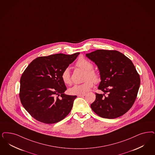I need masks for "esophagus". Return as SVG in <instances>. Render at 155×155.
I'll return each instance as SVG.
<instances>
[{
	"instance_id": "1",
	"label": "esophagus",
	"mask_w": 155,
	"mask_h": 155,
	"mask_svg": "<svg viewBox=\"0 0 155 155\" xmlns=\"http://www.w3.org/2000/svg\"><path fill=\"white\" fill-rule=\"evenodd\" d=\"M86 94L85 93H84V94H78V97H84L85 96Z\"/></svg>"
}]
</instances>
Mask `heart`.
<instances>
[{"label":"heart","instance_id":"obj_1","mask_svg":"<svg viewBox=\"0 0 155 155\" xmlns=\"http://www.w3.org/2000/svg\"><path fill=\"white\" fill-rule=\"evenodd\" d=\"M76 65L81 69L85 71L84 83L73 86L69 89L70 94H84L91 89L93 86V82L98 83L100 81V77L98 74L93 69V65L90 61L83 57H81L77 61ZM61 78L64 83L66 85L71 84V77L69 68H66L62 71Z\"/></svg>","mask_w":155,"mask_h":155}]
</instances>
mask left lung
Listing matches in <instances>:
<instances>
[{"instance_id":"left-lung-1","label":"left lung","mask_w":155,"mask_h":155,"mask_svg":"<svg viewBox=\"0 0 155 155\" xmlns=\"http://www.w3.org/2000/svg\"><path fill=\"white\" fill-rule=\"evenodd\" d=\"M86 56L97 66L101 80L98 89L104 93H96L91 108L102 118L123 116L134 105L140 85L132 62L116 50H97Z\"/></svg>"}]
</instances>
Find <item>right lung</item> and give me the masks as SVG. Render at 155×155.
<instances>
[{
    "label": "right lung",
    "instance_id": "obj_1",
    "mask_svg": "<svg viewBox=\"0 0 155 155\" xmlns=\"http://www.w3.org/2000/svg\"><path fill=\"white\" fill-rule=\"evenodd\" d=\"M79 54L59 53L38 57L21 75L19 92L21 104L38 121L48 124L58 123L71 111L77 96L64 94L67 88L61 74Z\"/></svg>",
    "mask_w": 155,
    "mask_h": 155
}]
</instances>
